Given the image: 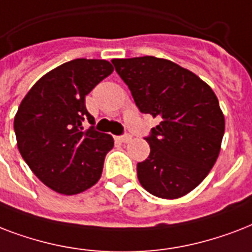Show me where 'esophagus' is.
Masks as SVG:
<instances>
[{
  "label": "esophagus",
  "instance_id": "1",
  "mask_svg": "<svg viewBox=\"0 0 252 252\" xmlns=\"http://www.w3.org/2000/svg\"><path fill=\"white\" fill-rule=\"evenodd\" d=\"M117 139L120 140V142H122V143H128V142H131L132 136H131V135H128V134H125V135L118 136Z\"/></svg>",
  "mask_w": 252,
  "mask_h": 252
}]
</instances>
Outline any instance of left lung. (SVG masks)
Returning <instances> with one entry per match:
<instances>
[{
	"label": "left lung",
	"instance_id": "obj_1",
	"mask_svg": "<svg viewBox=\"0 0 252 252\" xmlns=\"http://www.w3.org/2000/svg\"><path fill=\"white\" fill-rule=\"evenodd\" d=\"M140 112L160 120L144 139L150 155L138 163L140 185L160 198H179L213 168L225 117L212 88L193 72L155 56L113 59Z\"/></svg>",
	"mask_w": 252,
	"mask_h": 252
}]
</instances>
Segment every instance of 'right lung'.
Wrapping results in <instances>:
<instances>
[{"label": "right lung", "instance_id": "1", "mask_svg": "<svg viewBox=\"0 0 252 252\" xmlns=\"http://www.w3.org/2000/svg\"><path fill=\"white\" fill-rule=\"evenodd\" d=\"M102 59H75L40 77L14 117L17 146L23 160L48 188L77 194L99 180L112 135L84 130L94 118L85 108V95L113 72Z\"/></svg>", "mask_w": 252, "mask_h": 252}]
</instances>
